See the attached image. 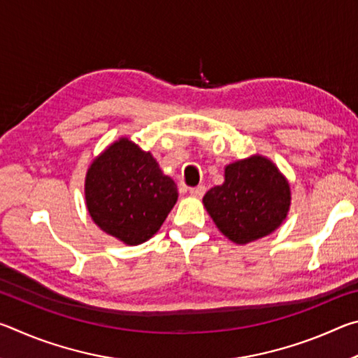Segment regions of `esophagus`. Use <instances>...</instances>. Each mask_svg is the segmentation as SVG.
<instances>
[{
    "instance_id": "34e87169",
    "label": "esophagus",
    "mask_w": 358,
    "mask_h": 358,
    "mask_svg": "<svg viewBox=\"0 0 358 358\" xmlns=\"http://www.w3.org/2000/svg\"><path fill=\"white\" fill-rule=\"evenodd\" d=\"M205 191H207V187H205L203 185L196 186V187H189V194H191V196H194V197H202L203 194H205Z\"/></svg>"
}]
</instances>
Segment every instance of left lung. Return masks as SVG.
Returning a JSON list of instances; mask_svg holds the SVG:
<instances>
[{"instance_id": "obj_1", "label": "left lung", "mask_w": 358, "mask_h": 358, "mask_svg": "<svg viewBox=\"0 0 358 358\" xmlns=\"http://www.w3.org/2000/svg\"><path fill=\"white\" fill-rule=\"evenodd\" d=\"M226 180L203 196L216 227L245 245L273 232L286 220L290 189L273 162L252 156L226 167Z\"/></svg>"}]
</instances>
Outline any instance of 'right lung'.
<instances>
[{
    "label": "right lung",
    "instance_id": "1",
    "mask_svg": "<svg viewBox=\"0 0 358 358\" xmlns=\"http://www.w3.org/2000/svg\"><path fill=\"white\" fill-rule=\"evenodd\" d=\"M85 199L93 221L106 234L126 245H141L159 230L178 191L153 156L120 138L88 169Z\"/></svg>",
    "mask_w": 358,
    "mask_h": 358
}]
</instances>
